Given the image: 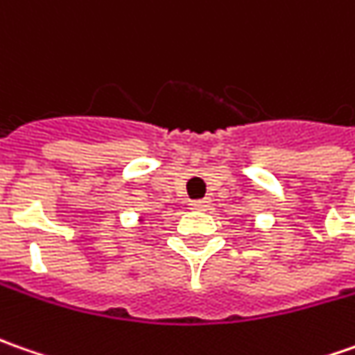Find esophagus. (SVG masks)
Instances as JSON below:
<instances>
[{
  "mask_svg": "<svg viewBox=\"0 0 355 355\" xmlns=\"http://www.w3.org/2000/svg\"><path fill=\"white\" fill-rule=\"evenodd\" d=\"M190 208H194V210H208V208H210V198L192 200V202H190Z\"/></svg>",
  "mask_w": 355,
  "mask_h": 355,
  "instance_id": "1",
  "label": "esophagus"
}]
</instances>
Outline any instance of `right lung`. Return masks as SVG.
Wrapping results in <instances>:
<instances>
[{
  "label": "right lung",
  "mask_w": 355,
  "mask_h": 355,
  "mask_svg": "<svg viewBox=\"0 0 355 355\" xmlns=\"http://www.w3.org/2000/svg\"><path fill=\"white\" fill-rule=\"evenodd\" d=\"M141 220H145V218H141Z\"/></svg>",
  "instance_id": "obj_1"
}]
</instances>
